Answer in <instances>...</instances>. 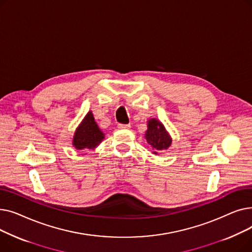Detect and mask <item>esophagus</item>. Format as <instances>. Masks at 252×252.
<instances>
[{"label":"esophagus","mask_w":252,"mask_h":252,"mask_svg":"<svg viewBox=\"0 0 252 252\" xmlns=\"http://www.w3.org/2000/svg\"><path fill=\"white\" fill-rule=\"evenodd\" d=\"M130 127V125H118V128H122V129H128Z\"/></svg>","instance_id":"1"}]
</instances>
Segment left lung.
<instances>
[{
	"label": "left lung",
	"instance_id": "obj_1",
	"mask_svg": "<svg viewBox=\"0 0 252 252\" xmlns=\"http://www.w3.org/2000/svg\"><path fill=\"white\" fill-rule=\"evenodd\" d=\"M147 126L148 129L145 134V138L154 154H157L158 151L165 150L170 146L171 138L159 121H157L156 118H151L148 121Z\"/></svg>",
	"mask_w": 252,
	"mask_h": 252
}]
</instances>
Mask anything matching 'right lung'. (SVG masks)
<instances>
[{
    "instance_id": "right-lung-1",
    "label": "right lung",
    "mask_w": 252,
    "mask_h": 252,
    "mask_svg": "<svg viewBox=\"0 0 252 252\" xmlns=\"http://www.w3.org/2000/svg\"><path fill=\"white\" fill-rule=\"evenodd\" d=\"M103 139V131L99 128L92 111H90L76 128L72 145L77 150L95 149Z\"/></svg>"
}]
</instances>
